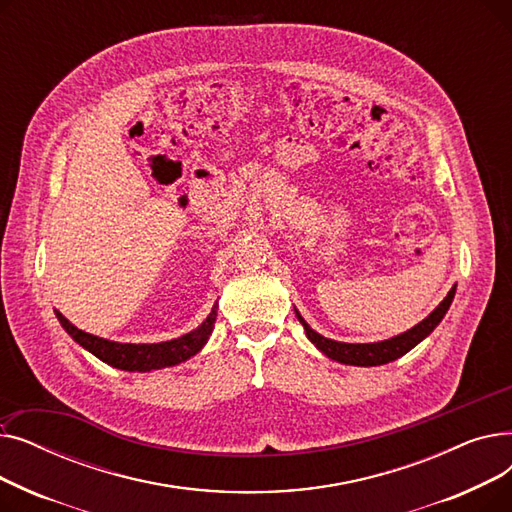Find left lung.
<instances>
[{
	"label": "left lung",
	"mask_w": 512,
	"mask_h": 512,
	"mask_svg": "<svg viewBox=\"0 0 512 512\" xmlns=\"http://www.w3.org/2000/svg\"><path fill=\"white\" fill-rule=\"evenodd\" d=\"M454 292H456V284L450 288V292L446 294L444 301L432 313H429L423 321H419L417 326H413L411 330L402 332L398 336L382 340V342H365V344L338 342V340H332V338L317 334L297 309H294V313H297L299 321L303 324L307 338L317 346V351H321L332 361H338V363H344V365L375 367V365H386L390 361L400 359L402 355H407L411 348H415L421 340H425L429 334H432L436 330V326L444 319L446 311L450 309Z\"/></svg>",
	"instance_id": "1"
}]
</instances>
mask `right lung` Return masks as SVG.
<instances>
[{
  "mask_svg": "<svg viewBox=\"0 0 512 512\" xmlns=\"http://www.w3.org/2000/svg\"><path fill=\"white\" fill-rule=\"evenodd\" d=\"M53 311H56V317L62 324V328L72 336L74 342H78L85 348V351H89L103 363L112 365L116 369H124V371L164 369V367H174L178 363H184L186 359L195 357L207 344V340L213 332L215 317H218V305H213L207 319L193 332H188L174 340L157 342V344H132V342L105 340V338L93 336L89 332L78 330L58 309H53Z\"/></svg>",
  "mask_w": 512,
  "mask_h": 512,
  "instance_id": "right-lung-1",
  "label": "right lung"
}]
</instances>
